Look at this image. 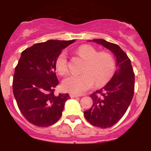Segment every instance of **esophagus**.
Instances as JSON below:
<instances>
[{"label":"esophagus","mask_w":151,"mask_h":151,"mask_svg":"<svg viewBox=\"0 0 151 151\" xmlns=\"http://www.w3.org/2000/svg\"><path fill=\"white\" fill-rule=\"evenodd\" d=\"M69 96H70V97H71V98H75V97H79V96L77 95V94H69Z\"/></svg>","instance_id":"obj_1"}]
</instances>
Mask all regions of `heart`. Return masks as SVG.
<instances>
[{"instance_id":"1","label":"heart","mask_w":151,"mask_h":151,"mask_svg":"<svg viewBox=\"0 0 151 151\" xmlns=\"http://www.w3.org/2000/svg\"><path fill=\"white\" fill-rule=\"evenodd\" d=\"M76 53L85 60L83 74H70L63 80L62 87L71 94H81L90 89L94 82L97 86L107 83L113 76L116 69L115 60L107 52H98L94 47L84 45L78 47ZM57 71L61 75L67 72V54L63 50L55 61Z\"/></svg>"}]
</instances>
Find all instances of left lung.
Segmentation results:
<instances>
[{"label": "left lung", "mask_w": 151, "mask_h": 151, "mask_svg": "<svg viewBox=\"0 0 151 151\" xmlns=\"http://www.w3.org/2000/svg\"><path fill=\"white\" fill-rule=\"evenodd\" d=\"M114 54L117 69L110 82L91 95L93 105L84 112L88 122L96 127L106 129L122 118L130 105L134 90V74L127 54L117 45L104 39H93Z\"/></svg>", "instance_id": "1"}]
</instances>
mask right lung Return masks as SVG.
Returning <instances> with one entry per match:
<instances>
[{
    "instance_id": "1",
    "label": "right lung",
    "mask_w": 151,
    "mask_h": 151,
    "mask_svg": "<svg viewBox=\"0 0 151 151\" xmlns=\"http://www.w3.org/2000/svg\"><path fill=\"white\" fill-rule=\"evenodd\" d=\"M72 41L48 40L22 52L13 76V91L24 117L38 127L54 125L62 116L69 94H54L57 56Z\"/></svg>"
}]
</instances>
